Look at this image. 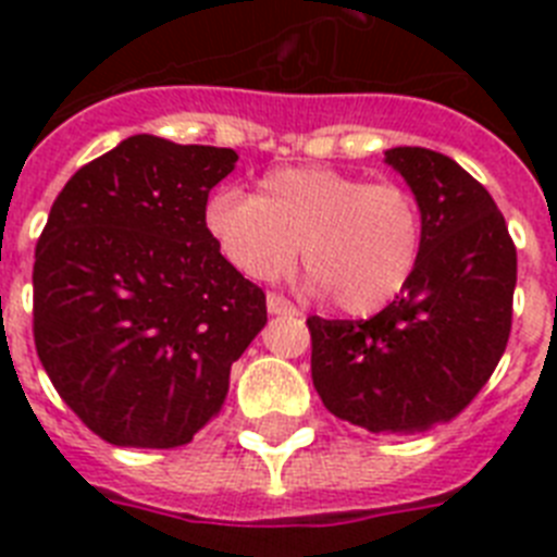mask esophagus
Here are the masks:
<instances>
[{"mask_svg": "<svg viewBox=\"0 0 557 557\" xmlns=\"http://www.w3.org/2000/svg\"><path fill=\"white\" fill-rule=\"evenodd\" d=\"M268 312L270 314H298V309L289 301H284L282 295H268Z\"/></svg>", "mask_w": 557, "mask_h": 557, "instance_id": "1", "label": "esophagus"}]
</instances>
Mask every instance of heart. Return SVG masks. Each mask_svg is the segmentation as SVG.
Here are the masks:
<instances>
[{
    "mask_svg": "<svg viewBox=\"0 0 557 557\" xmlns=\"http://www.w3.org/2000/svg\"><path fill=\"white\" fill-rule=\"evenodd\" d=\"M211 243L256 282L284 278L298 264L309 287L351 314H373L410 287L424 253V214L416 195L393 181L334 166H282L256 195L220 186L203 206Z\"/></svg>",
    "mask_w": 557,
    "mask_h": 557,
    "instance_id": "obj_1",
    "label": "heart"
}]
</instances>
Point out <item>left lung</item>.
Masks as SVG:
<instances>
[{"label": "left lung", "mask_w": 557, "mask_h": 557, "mask_svg": "<svg viewBox=\"0 0 557 557\" xmlns=\"http://www.w3.org/2000/svg\"><path fill=\"white\" fill-rule=\"evenodd\" d=\"M385 164L424 214L421 264L371 321L309 318L312 382L343 421L368 432H421L451 421L505 354L516 248L488 189L449 156L391 147Z\"/></svg>", "instance_id": "1"}]
</instances>
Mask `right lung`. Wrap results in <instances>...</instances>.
<instances>
[{
    "mask_svg": "<svg viewBox=\"0 0 557 557\" xmlns=\"http://www.w3.org/2000/svg\"><path fill=\"white\" fill-rule=\"evenodd\" d=\"M236 159L139 133L81 166L52 203L33 268L36 348L63 401L108 444H189L268 323L264 293L203 225Z\"/></svg>",
    "mask_w": 557,
    "mask_h": 557,
    "instance_id": "1",
    "label": "right lung"
}]
</instances>
